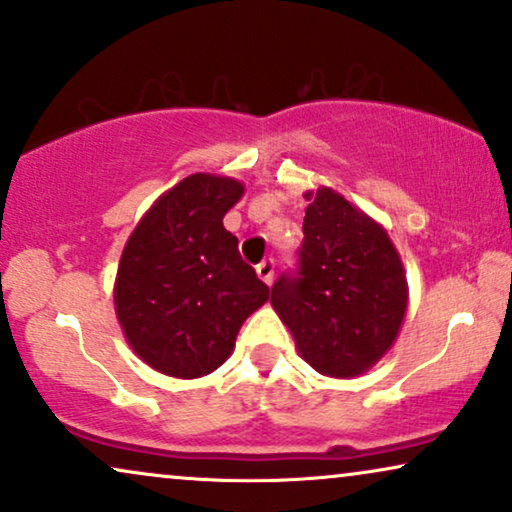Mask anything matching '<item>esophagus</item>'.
<instances>
[{
    "label": "esophagus",
    "instance_id": "esophagus-1",
    "mask_svg": "<svg viewBox=\"0 0 512 512\" xmlns=\"http://www.w3.org/2000/svg\"><path fill=\"white\" fill-rule=\"evenodd\" d=\"M256 273L263 282H266V285H273V280H275V261H273V258H266V261L258 263Z\"/></svg>",
    "mask_w": 512,
    "mask_h": 512
}]
</instances>
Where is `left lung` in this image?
<instances>
[{"label": "left lung", "mask_w": 512, "mask_h": 512, "mask_svg": "<svg viewBox=\"0 0 512 512\" xmlns=\"http://www.w3.org/2000/svg\"><path fill=\"white\" fill-rule=\"evenodd\" d=\"M306 199L296 268L277 277L270 304L306 363L332 377L361 375L394 344L406 315L401 258L384 227L342 194L323 187Z\"/></svg>", "instance_id": "left-lung-1"}]
</instances>
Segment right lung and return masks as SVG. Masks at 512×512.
<instances>
[{"instance_id": "1", "label": "right lung", "mask_w": 512, "mask_h": 512, "mask_svg": "<svg viewBox=\"0 0 512 512\" xmlns=\"http://www.w3.org/2000/svg\"><path fill=\"white\" fill-rule=\"evenodd\" d=\"M242 182L197 173L137 223L116 280V313L132 351L170 377L208 375L232 353L239 327L270 289L242 261L223 216Z\"/></svg>"}]
</instances>
